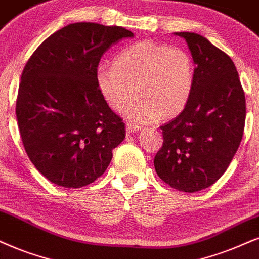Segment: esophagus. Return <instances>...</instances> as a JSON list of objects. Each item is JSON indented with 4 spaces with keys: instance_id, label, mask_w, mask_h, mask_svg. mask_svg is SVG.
Wrapping results in <instances>:
<instances>
[{
    "instance_id": "34e87169",
    "label": "esophagus",
    "mask_w": 259,
    "mask_h": 259,
    "mask_svg": "<svg viewBox=\"0 0 259 259\" xmlns=\"http://www.w3.org/2000/svg\"><path fill=\"white\" fill-rule=\"evenodd\" d=\"M140 130V126L135 125V124H132V123H127L126 124V133L127 134H133V133H136Z\"/></svg>"
}]
</instances>
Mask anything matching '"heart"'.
Here are the masks:
<instances>
[{
  "label": "heart",
  "mask_w": 259,
  "mask_h": 259,
  "mask_svg": "<svg viewBox=\"0 0 259 259\" xmlns=\"http://www.w3.org/2000/svg\"><path fill=\"white\" fill-rule=\"evenodd\" d=\"M96 80L111 109L124 110L136 123L154 122L160 116L171 118L188 105L195 88L196 67L188 51L155 41L142 40L122 49L114 64H100Z\"/></svg>",
  "instance_id": "1"
}]
</instances>
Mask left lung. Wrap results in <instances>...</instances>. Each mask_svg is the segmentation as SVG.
<instances>
[{
  "mask_svg": "<svg viewBox=\"0 0 259 259\" xmlns=\"http://www.w3.org/2000/svg\"><path fill=\"white\" fill-rule=\"evenodd\" d=\"M196 65L188 105L160 126L163 143L154 158L160 179L184 192L207 189L224 175L243 139L246 103L237 68L207 38L177 32Z\"/></svg>",
  "mask_w": 259,
  "mask_h": 259,
  "instance_id": "1",
  "label": "left lung"
}]
</instances>
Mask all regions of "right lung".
<instances>
[{
	"instance_id": "obj_1",
	"label": "right lung",
	"mask_w": 259,
	"mask_h": 259,
	"mask_svg": "<svg viewBox=\"0 0 259 259\" xmlns=\"http://www.w3.org/2000/svg\"><path fill=\"white\" fill-rule=\"evenodd\" d=\"M132 37L119 26L76 22L45 39L26 63L16 119L29 160L54 184L77 189L93 183L125 137L96 71L111 45Z\"/></svg>"
}]
</instances>
